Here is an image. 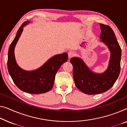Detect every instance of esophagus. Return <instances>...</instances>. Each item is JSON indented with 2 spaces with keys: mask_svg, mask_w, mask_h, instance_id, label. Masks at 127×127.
Returning a JSON list of instances; mask_svg holds the SVG:
<instances>
[{
  "mask_svg": "<svg viewBox=\"0 0 127 127\" xmlns=\"http://www.w3.org/2000/svg\"><path fill=\"white\" fill-rule=\"evenodd\" d=\"M74 55V53L73 52L70 51L69 53H68V56H69V58H71V57H73Z\"/></svg>",
  "mask_w": 127,
  "mask_h": 127,
  "instance_id": "esophagus-1",
  "label": "esophagus"
}]
</instances>
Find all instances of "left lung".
<instances>
[{
    "mask_svg": "<svg viewBox=\"0 0 127 127\" xmlns=\"http://www.w3.org/2000/svg\"><path fill=\"white\" fill-rule=\"evenodd\" d=\"M100 41L110 52L108 66L102 73H96L89 69L79 57H73L70 61L73 66L75 85L82 92L88 95L105 92L112 87L119 75L122 50L114 31L108 25L99 24Z\"/></svg>",
    "mask_w": 127,
    "mask_h": 127,
    "instance_id": "left-lung-1",
    "label": "left lung"
}]
</instances>
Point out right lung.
I'll use <instances>...</instances> for the list:
<instances>
[{
    "label": "right lung",
    "instance_id": "1",
    "mask_svg": "<svg viewBox=\"0 0 127 127\" xmlns=\"http://www.w3.org/2000/svg\"><path fill=\"white\" fill-rule=\"evenodd\" d=\"M30 22L27 21L23 23L9 46L8 53V70L13 82L21 90L30 94L45 93L52 89L56 73L62 64L67 61L68 56L66 53L54 56L41 67L32 71L21 69L16 63L15 48L22 33L23 28Z\"/></svg>",
    "mask_w": 127,
    "mask_h": 127
}]
</instances>
